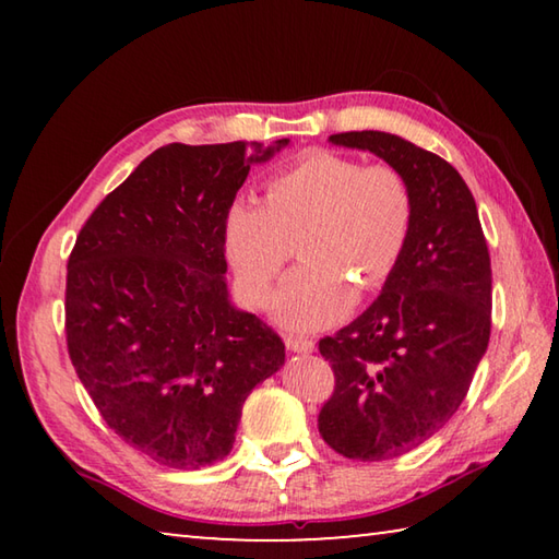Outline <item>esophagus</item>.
Wrapping results in <instances>:
<instances>
[{
	"instance_id": "34e87169",
	"label": "esophagus",
	"mask_w": 559,
	"mask_h": 559,
	"mask_svg": "<svg viewBox=\"0 0 559 559\" xmlns=\"http://www.w3.org/2000/svg\"><path fill=\"white\" fill-rule=\"evenodd\" d=\"M286 347L290 353H298V355H310L316 349V343L308 337H298V335H288L286 337Z\"/></svg>"
}]
</instances>
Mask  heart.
Here are the masks:
<instances>
[{
  "label": "heart",
  "instance_id": "obj_1",
  "mask_svg": "<svg viewBox=\"0 0 559 559\" xmlns=\"http://www.w3.org/2000/svg\"><path fill=\"white\" fill-rule=\"evenodd\" d=\"M412 226L414 194L402 173L313 153L271 177L263 202L231 204L224 251L241 296L263 306L298 243L302 263L271 313L288 330H320L349 313L355 286L374 290L394 276Z\"/></svg>",
  "mask_w": 559,
  "mask_h": 559
}]
</instances>
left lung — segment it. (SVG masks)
<instances>
[{"instance_id":"obj_1","label":"left lung","mask_w":559,"mask_h":559,"mask_svg":"<svg viewBox=\"0 0 559 559\" xmlns=\"http://www.w3.org/2000/svg\"><path fill=\"white\" fill-rule=\"evenodd\" d=\"M328 140L384 159L414 194L400 269L362 316L320 340L335 372L320 437L347 459L386 461L431 439L466 396L490 337V257L476 200L447 159L380 130Z\"/></svg>"}]
</instances>
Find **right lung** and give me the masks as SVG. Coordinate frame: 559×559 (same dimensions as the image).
<instances>
[{
	"instance_id": "right-lung-1",
	"label": "right lung",
	"mask_w": 559,
	"mask_h": 559,
	"mask_svg": "<svg viewBox=\"0 0 559 559\" xmlns=\"http://www.w3.org/2000/svg\"><path fill=\"white\" fill-rule=\"evenodd\" d=\"M290 143L155 150L98 204L66 276L75 374L118 437L159 466L229 456L251 390L286 345L226 288L224 222L251 165Z\"/></svg>"
}]
</instances>
